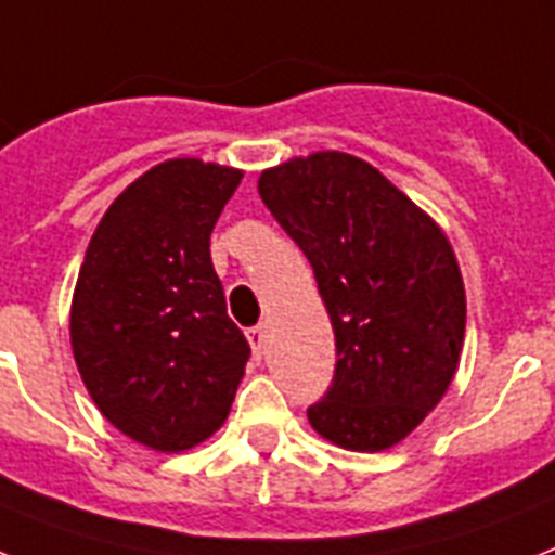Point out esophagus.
I'll list each match as a JSON object with an SVG mask.
<instances>
[{"instance_id":"esophagus-1","label":"esophagus","mask_w":555,"mask_h":555,"mask_svg":"<svg viewBox=\"0 0 555 555\" xmlns=\"http://www.w3.org/2000/svg\"><path fill=\"white\" fill-rule=\"evenodd\" d=\"M264 336H268V333H264L262 324H256V327H247V341H250V348H254L256 353H262Z\"/></svg>"}]
</instances>
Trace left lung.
<instances>
[{"instance_id": "1", "label": "left lung", "mask_w": 555, "mask_h": 555, "mask_svg": "<svg viewBox=\"0 0 555 555\" xmlns=\"http://www.w3.org/2000/svg\"><path fill=\"white\" fill-rule=\"evenodd\" d=\"M259 196L308 256L336 333V371L310 425L348 450L402 441L448 390L465 339V285L444 233L350 153L293 159Z\"/></svg>"}]
</instances>
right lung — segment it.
<instances>
[{
  "instance_id": "right-lung-1",
  "label": "right lung",
  "mask_w": 555,
  "mask_h": 555,
  "mask_svg": "<svg viewBox=\"0 0 555 555\" xmlns=\"http://www.w3.org/2000/svg\"><path fill=\"white\" fill-rule=\"evenodd\" d=\"M242 173L170 159L102 216L76 279L70 345L102 416L153 450H188L231 413L250 345L228 317L210 233Z\"/></svg>"
}]
</instances>
